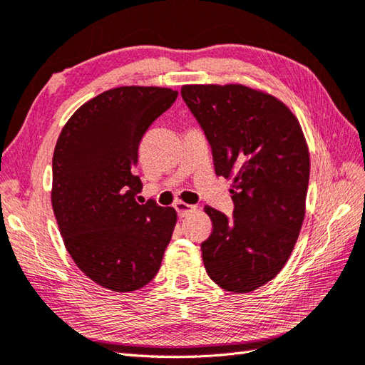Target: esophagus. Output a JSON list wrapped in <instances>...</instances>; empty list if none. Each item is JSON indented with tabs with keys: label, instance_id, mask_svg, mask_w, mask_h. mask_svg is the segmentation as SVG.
I'll use <instances>...</instances> for the list:
<instances>
[{
	"label": "esophagus",
	"instance_id": "1",
	"mask_svg": "<svg viewBox=\"0 0 365 365\" xmlns=\"http://www.w3.org/2000/svg\"><path fill=\"white\" fill-rule=\"evenodd\" d=\"M175 209H176L178 215H180V217H185V215H189L190 212H193V210L197 209V206L189 205V203H184V201H176V203H175Z\"/></svg>",
	"mask_w": 365,
	"mask_h": 365
}]
</instances>
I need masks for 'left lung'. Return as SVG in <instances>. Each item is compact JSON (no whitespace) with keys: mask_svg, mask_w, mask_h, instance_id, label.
<instances>
[{"mask_svg":"<svg viewBox=\"0 0 365 365\" xmlns=\"http://www.w3.org/2000/svg\"><path fill=\"white\" fill-rule=\"evenodd\" d=\"M203 129L217 176H232V217L205 206L212 232L201 244L209 278L244 294L273 279L292 253L304 218L309 153L298 120L253 88L182 86Z\"/></svg>","mask_w":365,"mask_h":365,"instance_id":"8db88e82","label":"left lung"}]
</instances>
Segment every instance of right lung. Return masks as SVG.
I'll list each match as a JSON object with an SVG mask.
<instances>
[{"instance_id":"add662e5","label":"right lung","mask_w":365,"mask_h":365,"mask_svg":"<svg viewBox=\"0 0 365 365\" xmlns=\"http://www.w3.org/2000/svg\"><path fill=\"white\" fill-rule=\"evenodd\" d=\"M164 87H118L83 104L63 126L53 155L51 203L63 244L86 277L133 292L156 277L176 210L135 201L143 134L172 106Z\"/></svg>"}]
</instances>
